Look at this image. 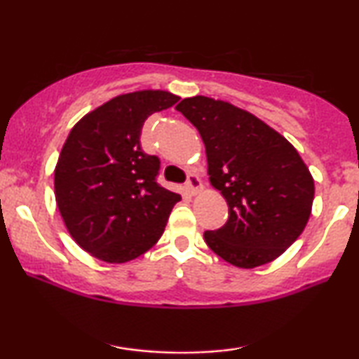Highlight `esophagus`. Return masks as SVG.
<instances>
[{
  "mask_svg": "<svg viewBox=\"0 0 359 359\" xmlns=\"http://www.w3.org/2000/svg\"><path fill=\"white\" fill-rule=\"evenodd\" d=\"M201 189H203V183H201L199 176L198 175H191L189 180H188V184H186V191H188L189 196H196L201 193Z\"/></svg>",
  "mask_w": 359,
  "mask_h": 359,
  "instance_id": "34e87169",
  "label": "esophagus"
}]
</instances>
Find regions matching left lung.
<instances>
[{"instance_id": "1", "label": "left lung", "mask_w": 359, "mask_h": 359, "mask_svg": "<svg viewBox=\"0 0 359 359\" xmlns=\"http://www.w3.org/2000/svg\"><path fill=\"white\" fill-rule=\"evenodd\" d=\"M199 130L210 184L229 205L224 227L204 232L208 247L252 269L286 252L312 212L313 178L292 144L252 112L208 96L176 106Z\"/></svg>"}]
</instances>
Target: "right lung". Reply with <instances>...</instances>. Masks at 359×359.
I'll list each match as a JSON object with an SVG mask.
<instances>
[{
	"instance_id": "obj_1",
	"label": "right lung",
	"mask_w": 359,
	"mask_h": 359,
	"mask_svg": "<svg viewBox=\"0 0 359 359\" xmlns=\"http://www.w3.org/2000/svg\"><path fill=\"white\" fill-rule=\"evenodd\" d=\"M180 96L140 90L112 97L73 126L58 156L57 208L80 247L101 262L127 263L154 247L180 194L156 183L160 160L140 149L147 117Z\"/></svg>"
}]
</instances>
